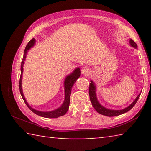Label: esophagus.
Masks as SVG:
<instances>
[{
  "instance_id": "1",
  "label": "esophagus",
  "mask_w": 151,
  "mask_h": 151,
  "mask_svg": "<svg viewBox=\"0 0 151 151\" xmlns=\"http://www.w3.org/2000/svg\"><path fill=\"white\" fill-rule=\"evenodd\" d=\"M81 73L84 75H88L91 73V68L88 66H83L81 69Z\"/></svg>"
}]
</instances>
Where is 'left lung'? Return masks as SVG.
<instances>
[{
    "instance_id": "left-lung-1",
    "label": "left lung",
    "mask_w": 151,
    "mask_h": 151,
    "mask_svg": "<svg viewBox=\"0 0 151 151\" xmlns=\"http://www.w3.org/2000/svg\"><path fill=\"white\" fill-rule=\"evenodd\" d=\"M129 42L130 45H131L132 47H133L135 48H137V45L134 42L133 40L131 39ZM140 94H139V95L137 96V98L135 99V100L133 101V103H132L131 105L127 107V108L122 110H111L102 106L101 104L99 103L98 100H97L96 94V86L93 83V81H91L90 85H89V96H90V100L92 103V104H93V106L94 107V109L96 110L97 112H99V113H100L101 114H103V115L107 116H119L130 111V110L134 106V104H136L138 99H139L140 97Z\"/></svg>"
}]
</instances>
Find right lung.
<instances>
[{
    "instance_id": "right-lung-1",
    "label": "right lung",
    "mask_w": 151,
    "mask_h": 151,
    "mask_svg": "<svg viewBox=\"0 0 151 151\" xmlns=\"http://www.w3.org/2000/svg\"><path fill=\"white\" fill-rule=\"evenodd\" d=\"M35 43V39H31L29 42V43H28L26 48H25L24 49L23 58H22V60L21 62V66H20V71H21V73H20V81H19L20 93V94H21L22 99H23L24 101L25 104H27V106L29 107V109L30 110V111L34 112V113L42 117H45V118H50V119L58 118V117L59 116L65 115L68 110V107H69V104H70V94H71V90H72V87L73 85L76 83L77 78H79V76L81 75V70L79 68H76V69L73 71V73H71L69 75L66 76L65 82H64V83H64V85H65V101H64L63 104L59 107V108L55 109L54 111H49V112L39 111H37V110L32 109V107L28 104L26 99H25L23 93H22V73H23V65L24 63V60L26 59L28 50L34 46Z\"/></svg>"
}]
</instances>
